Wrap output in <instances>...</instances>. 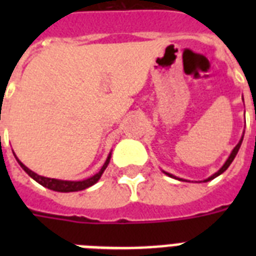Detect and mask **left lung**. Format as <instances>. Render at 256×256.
Listing matches in <instances>:
<instances>
[{
	"label": "left lung",
	"mask_w": 256,
	"mask_h": 256,
	"mask_svg": "<svg viewBox=\"0 0 256 256\" xmlns=\"http://www.w3.org/2000/svg\"><path fill=\"white\" fill-rule=\"evenodd\" d=\"M242 140H243V136H242V140H239V144H236V146H235V148H234V150H232V152H231L230 156H228V160H226V164H223V166H222V168H220V170H219L218 172H215L214 175H211L210 178H207L206 180H204V182H207V180H211V179L216 178V176H218V175H220V174H222V172H224V171H226L227 168H228V166H230V164H231V162H232V160H234L235 156H236V154H238V150H239V148H240V144H242ZM166 174H168V176H172V175L168 174V172H166Z\"/></svg>",
	"instance_id": "8db88e82"
}]
</instances>
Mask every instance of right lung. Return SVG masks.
<instances>
[{
    "mask_svg": "<svg viewBox=\"0 0 256 256\" xmlns=\"http://www.w3.org/2000/svg\"><path fill=\"white\" fill-rule=\"evenodd\" d=\"M110 156H112V154H108V160H106V162H104V164L102 166V168L100 170V172H96L94 176H92V178L88 179H85V180H80V182H70V180H58V179H52V178H46V176H41V175L36 174V172H33L32 170H29V168H26L25 164H21L20 160H18V164H20V166H21L24 170L28 172V174L32 176V178L36 180V182H38L40 184H42V186L48 187V188H50V190H54V191H60V192H70V191H80V190H85V188H88V187L92 186L94 183L98 182V179L100 178V175L104 174V168H108V162H110Z\"/></svg>",
    "mask_w": 256,
    "mask_h": 256,
    "instance_id": "right-lung-1",
    "label": "right lung"
}]
</instances>
